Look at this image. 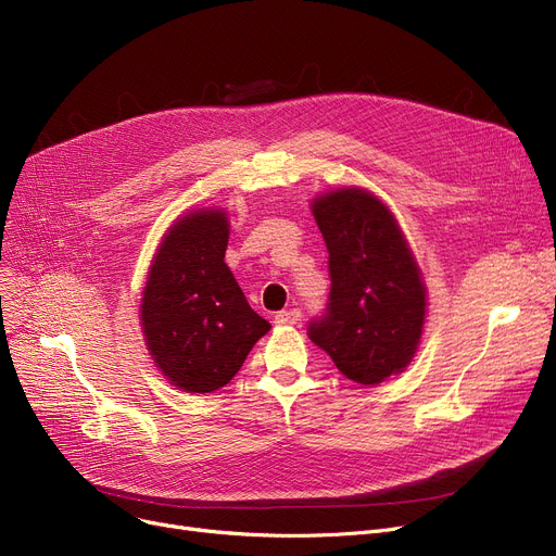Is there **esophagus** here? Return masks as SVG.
Masks as SVG:
<instances>
[{
    "instance_id": "1",
    "label": "esophagus",
    "mask_w": 556,
    "mask_h": 556,
    "mask_svg": "<svg viewBox=\"0 0 556 556\" xmlns=\"http://www.w3.org/2000/svg\"><path fill=\"white\" fill-rule=\"evenodd\" d=\"M300 317H302L300 308L279 311V313L275 315V325H277V327H293V325H298V323H300Z\"/></svg>"
}]
</instances>
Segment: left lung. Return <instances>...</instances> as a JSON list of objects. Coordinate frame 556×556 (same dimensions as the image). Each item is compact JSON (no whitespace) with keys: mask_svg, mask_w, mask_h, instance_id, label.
I'll return each instance as SVG.
<instances>
[{"mask_svg":"<svg viewBox=\"0 0 556 556\" xmlns=\"http://www.w3.org/2000/svg\"><path fill=\"white\" fill-rule=\"evenodd\" d=\"M329 250L327 313L308 338L361 386H378L413 363L426 323V283L399 220L383 200L340 187L311 202Z\"/></svg>","mask_w":556,"mask_h":556,"instance_id":"obj_1","label":"left lung"}]
</instances>
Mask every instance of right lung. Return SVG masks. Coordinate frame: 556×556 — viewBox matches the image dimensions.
<instances>
[{
    "instance_id": "add662e5",
    "label": "right lung",
    "mask_w": 556,
    "mask_h": 556,
    "mask_svg": "<svg viewBox=\"0 0 556 556\" xmlns=\"http://www.w3.org/2000/svg\"><path fill=\"white\" fill-rule=\"evenodd\" d=\"M229 220L193 210L162 237L141 293L146 349L166 381L189 394L225 388L270 331L225 263Z\"/></svg>"
}]
</instances>
